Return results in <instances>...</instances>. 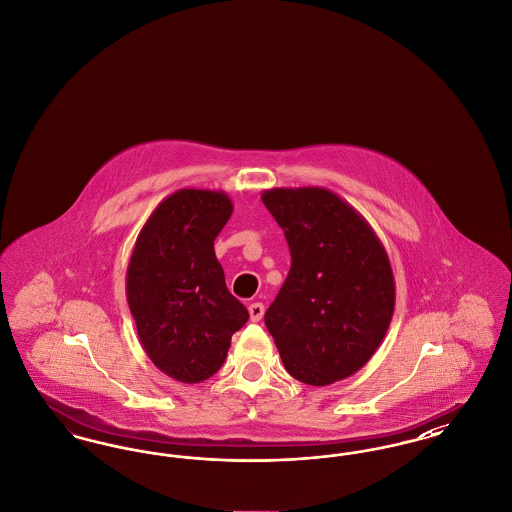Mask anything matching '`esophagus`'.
Wrapping results in <instances>:
<instances>
[{
	"instance_id": "1",
	"label": "esophagus",
	"mask_w": 512,
	"mask_h": 512,
	"mask_svg": "<svg viewBox=\"0 0 512 512\" xmlns=\"http://www.w3.org/2000/svg\"><path fill=\"white\" fill-rule=\"evenodd\" d=\"M247 311H249V318L253 320V322H259L263 315H265V305L263 303H251L249 307H247Z\"/></svg>"
}]
</instances>
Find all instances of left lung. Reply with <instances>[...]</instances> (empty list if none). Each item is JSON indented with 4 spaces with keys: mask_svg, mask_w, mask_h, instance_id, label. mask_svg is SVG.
Returning <instances> with one entry per match:
<instances>
[{
    "mask_svg": "<svg viewBox=\"0 0 512 512\" xmlns=\"http://www.w3.org/2000/svg\"><path fill=\"white\" fill-rule=\"evenodd\" d=\"M261 199L292 253L265 324L295 380L330 386L361 370L390 328V257L365 217L326 188H272Z\"/></svg>",
    "mask_w": 512,
    "mask_h": 512,
    "instance_id": "1",
    "label": "left lung"
}]
</instances>
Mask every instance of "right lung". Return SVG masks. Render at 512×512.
<instances>
[{
  "label": "right lung",
  "instance_id": "obj_1",
  "mask_svg": "<svg viewBox=\"0 0 512 512\" xmlns=\"http://www.w3.org/2000/svg\"><path fill=\"white\" fill-rule=\"evenodd\" d=\"M232 211L220 190L182 188L153 209L128 261L126 301L140 343L182 384L211 378L249 318L228 292L213 247Z\"/></svg>",
  "mask_w": 512,
  "mask_h": 512
}]
</instances>
